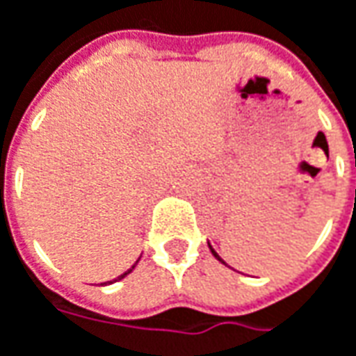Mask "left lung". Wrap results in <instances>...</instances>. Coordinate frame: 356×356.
I'll return each instance as SVG.
<instances>
[{
  "mask_svg": "<svg viewBox=\"0 0 356 356\" xmlns=\"http://www.w3.org/2000/svg\"><path fill=\"white\" fill-rule=\"evenodd\" d=\"M209 249H211V253H213V255H215V259H219V261H221V263H223V265H227V263H225L223 259H221V257L217 255V251H215V249H213V247H211V245H209Z\"/></svg>",
  "mask_w": 356,
  "mask_h": 356,
  "instance_id": "obj_1",
  "label": "left lung"
}]
</instances>
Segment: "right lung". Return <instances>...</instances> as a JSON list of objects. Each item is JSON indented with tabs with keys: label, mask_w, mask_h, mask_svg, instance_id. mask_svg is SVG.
Returning a JSON list of instances; mask_svg holds the SVG:
<instances>
[{
	"label": "right lung",
	"mask_w": 356,
	"mask_h": 356,
	"mask_svg": "<svg viewBox=\"0 0 356 356\" xmlns=\"http://www.w3.org/2000/svg\"><path fill=\"white\" fill-rule=\"evenodd\" d=\"M135 265H137V263H135ZM135 265H133V267H131V269H129V270H125V273H123V275H119V277H117V279H123V277H127V275H129V273H131V270L135 269ZM117 279H115V281H117ZM107 283H111V281H107ZM107 283H103V285H107Z\"/></svg>",
	"instance_id": "add662e5"
}]
</instances>
